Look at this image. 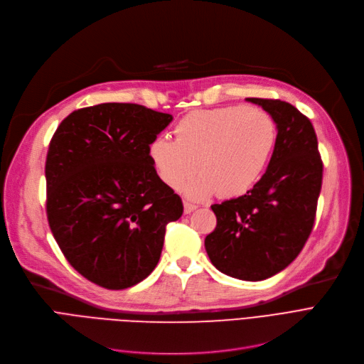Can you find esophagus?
<instances>
[{
  "mask_svg": "<svg viewBox=\"0 0 364 364\" xmlns=\"http://www.w3.org/2000/svg\"><path fill=\"white\" fill-rule=\"evenodd\" d=\"M197 204H194V203H191V201H183V212L188 215V213H191V212H194L196 209H197Z\"/></svg>",
  "mask_w": 364,
  "mask_h": 364,
  "instance_id": "esophagus-1",
  "label": "esophagus"
}]
</instances>
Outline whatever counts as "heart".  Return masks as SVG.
I'll list each match as a JSON object with an SVG mask.
<instances>
[{
	"label": "heart",
	"mask_w": 364,
	"mask_h": 364,
	"mask_svg": "<svg viewBox=\"0 0 364 364\" xmlns=\"http://www.w3.org/2000/svg\"><path fill=\"white\" fill-rule=\"evenodd\" d=\"M173 133L175 141L159 136L149 144L151 163L171 189H179L197 168L185 194L204 200L249 191L268 164L277 126L257 107H222L189 112Z\"/></svg>",
	"instance_id": "b5f03b06"
}]
</instances>
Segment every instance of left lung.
<instances>
[{
    "label": "left lung",
    "mask_w": 364,
    "mask_h": 364,
    "mask_svg": "<svg viewBox=\"0 0 364 364\" xmlns=\"http://www.w3.org/2000/svg\"><path fill=\"white\" fill-rule=\"evenodd\" d=\"M246 100L275 121L272 157L247 194L212 205L216 228L204 246L220 272L261 282L295 261L313 231L323 161L313 124L295 107L279 99Z\"/></svg>",
    "instance_id": "1"
}]
</instances>
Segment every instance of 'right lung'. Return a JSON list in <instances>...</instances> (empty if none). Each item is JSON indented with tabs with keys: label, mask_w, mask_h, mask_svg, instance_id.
I'll list each match as a JSON object with an SVG mask.
<instances>
[{
	"label": "right lung",
	"mask_w": 364,
	"mask_h": 364,
	"mask_svg": "<svg viewBox=\"0 0 364 364\" xmlns=\"http://www.w3.org/2000/svg\"><path fill=\"white\" fill-rule=\"evenodd\" d=\"M171 119L136 103H100L69 114L51 137L50 230L66 261L100 287L146 279L160 261L166 225L183 213L148 154Z\"/></svg>",
	"instance_id": "1"
}]
</instances>
